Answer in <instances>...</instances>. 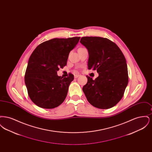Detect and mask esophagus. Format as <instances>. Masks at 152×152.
Listing matches in <instances>:
<instances>
[{"mask_svg":"<svg viewBox=\"0 0 152 152\" xmlns=\"http://www.w3.org/2000/svg\"><path fill=\"white\" fill-rule=\"evenodd\" d=\"M79 75H75V79H77V78L79 77Z\"/></svg>","mask_w":152,"mask_h":152,"instance_id":"1","label":"esophagus"}]
</instances>
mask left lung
Masks as SVG:
<instances>
[{
  "label": "left lung",
  "instance_id": "left-lung-1",
  "mask_svg": "<svg viewBox=\"0 0 152 152\" xmlns=\"http://www.w3.org/2000/svg\"><path fill=\"white\" fill-rule=\"evenodd\" d=\"M80 43L88 51V69L99 73L94 80L87 76L83 91L87 100L96 108H110L121 100L128 83L126 59L119 47L107 38L83 37Z\"/></svg>",
  "mask_w": 152,
  "mask_h": 152
}]
</instances>
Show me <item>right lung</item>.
I'll return each instance as SVG.
<instances>
[{
	"instance_id": "obj_1",
	"label": "right lung",
	"mask_w": 152,
	"mask_h": 152,
	"mask_svg": "<svg viewBox=\"0 0 152 152\" xmlns=\"http://www.w3.org/2000/svg\"><path fill=\"white\" fill-rule=\"evenodd\" d=\"M80 39H52L39 45L32 53L24 80L29 97L37 106L55 108L64 101L74 76L69 73L68 77L63 78L57 72L66 65L69 52Z\"/></svg>"
}]
</instances>
